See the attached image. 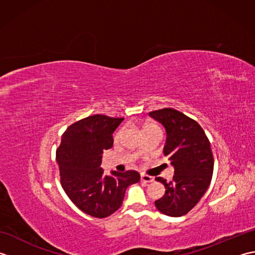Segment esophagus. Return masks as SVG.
Masks as SVG:
<instances>
[{
    "instance_id": "34e87169",
    "label": "esophagus",
    "mask_w": 255,
    "mask_h": 255,
    "mask_svg": "<svg viewBox=\"0 0 255 255\" xmlns=\"http://www.w3.org/2000/svg\"><path fill=\"white\" fill-rule=\"evenodd\" d=\"M140 178H141L142 182H145V183H151L153 182V177H151L147 174H141V176H140Z\"/></svg>"
}]
</instances>
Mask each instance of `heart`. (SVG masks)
<instances>
[{"label":"heart","instance_id":"heart-1","mask_svg":"<svg viewBox=\"0 0 255 255\" xmlns=\"http://www.w3.org/2000/svg\"><path fill=\"white\" fill-rule=\"evenodd\" d=\"M151 129H158V127H156L155 125L148 124V125H145V126L143 127V131H148V130H151ZM122 133H123V129H119V130L115 134V140H118L119 138H121Z\"/></svg>","mask_w":255,"mask_h":255}]
</instances>
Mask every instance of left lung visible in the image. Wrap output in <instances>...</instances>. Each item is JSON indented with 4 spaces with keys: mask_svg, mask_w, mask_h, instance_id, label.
I'll return each instance as SVG.
<instances>
[{
    "mask_svg": "<svg viewBox=\"0 0 255 255\" xmlns=\"http://www.w3.org/2000/svg\"><path fill=\"white\" fill-rule=\"evenodd\" d=\"M149 115L165 128L163 152L174 166L171 182L155 177L165 187L155 207L170 217H181L195 207L210 184L214 172L210 142L199 124L181 112L163 108Z\"/></svg>",
    "mask_w": 255,
    "mask_h": 255,
    "instance_id": "obj_1",
    "label": "left lung"
}]
</instances>
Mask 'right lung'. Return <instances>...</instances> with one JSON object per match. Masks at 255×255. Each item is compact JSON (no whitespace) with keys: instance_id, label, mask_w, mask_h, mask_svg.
Wrapping results in <instances>:
<instances>
[{"instance_id":"right-lung-1","label":"right lung","mask_w":255,"mask_h":255,"mask_svg":"<svg viewBox=\"0 0 255 255\" xmlns=\"http://www.w3.org/2000/svg\"><path fill=\"white\" fill-rule=\"evenodd\" d=\"M124 118L93 115L67 128L56 159L64 192L77 207L95 218H105L121 207L129 185L140 181L136 171H113L101 167L103 151L113 147V132Z\"/></svg>"}]
</instances>
